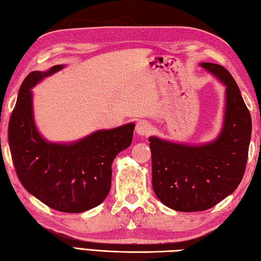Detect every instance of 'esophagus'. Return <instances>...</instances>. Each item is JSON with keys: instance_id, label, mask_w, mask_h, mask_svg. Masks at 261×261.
<instances>
[{"instance_id": "obj_1", "label": "esophagus", "mask_w": 261, "mask_h": 261, "mask_svg": "<svg viewBox=\"0 0 261 261\" xmlns=\"http://www.w3.org/2000/svg\"><path fill=\"white\" fill-rule=\"evenodd\" d=\"M152 130H153V127L147 121L140 120V121L137 122L136 132L139 136H148L152 132Z\"/></svg>"}]
</instances>
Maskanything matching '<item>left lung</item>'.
I'll use <instances>...</instances> for the list:
<instances>
[{
    "instance_id": "obj_1",
    "label": "left lung",
    "mask_w": 261,
    "mask_h": 261,
    "mask_svg": "<svg viewBox=\"0 0 261 261\" xmlns=\"http://www.w3.org/2000/svg\"><path fill=\"white\" fill-rule=\"evenodd\" d=\"M226 86L223 126L218 138L196 145L149 137L152 185L163 205L178 212H200L231 194L244 175L252 121L235 79L215 63H200Z\"/></svg>"
}]
</instances>
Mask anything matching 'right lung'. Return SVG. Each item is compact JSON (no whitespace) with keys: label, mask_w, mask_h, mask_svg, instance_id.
<instances>
[{"label":"right lung","mask_w":261,"mask_h":261,"mask_svg":"<svg viewBox=\"0 0 261 261\" xmlns=\"http://www.w3.org/2000/svg\"><path fill=\"white\" fill-rule=\"evenodd\" d=\"M61 69L54 65L24 79L9 122V146L17 176L31 194L53 210L82 213L108 196L112 163L131 145L135 124L95 131L70 144L43 139L34 123L31 88Z\"/></svg>","instance_id":"right-lung-1"}]
</instances>
